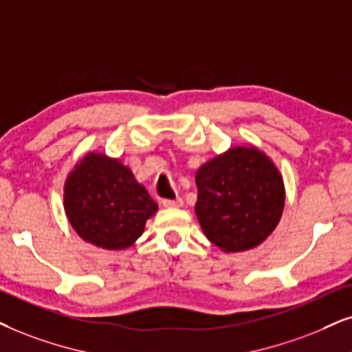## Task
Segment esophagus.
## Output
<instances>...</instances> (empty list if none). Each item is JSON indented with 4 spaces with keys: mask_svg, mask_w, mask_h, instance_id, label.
I'll return each mask as SVG.
<instances>
[{
    "mask_svg": "<svg viewBox=\"0 0 352 352\" xmlns=\"http://www.w3.org/2000/svg\"><path fill=\"white\" fill-rule=\"evenodd\" d=\"M162 204L164 208H168V209H177V208H182V198H175V199H162Z\"/></svg>",
    "mask_w": 352,
    "mask_h": 352,
    "instance_id": "34e87169",
    "label": "esophagus"
}]
</instances>
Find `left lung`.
<instances>
[{
	"instance_id": "8db88e82",
	"label": "left lung",
	"mask_w": 352,
	"mask_h": 352,
	"mask_svg": "<svg viewBox=\"0 0 352 352\" xmlns=\"http://www.w3.org/2000/svg\"><path fill=\"white\" fill-rule=\"evenodd\" d=\"M195 182L199 226L221 250L258 247L281 219L286 201L283 177L255 146H234L216 155L198 168Z\"/></svg>"
}]
</instances>
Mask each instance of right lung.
<instances>
[{"instance_id": "right-lung-1", "label": "right lung", "mask_w": 352, "mask_h": 352, "mask_svg": "<svg viewBox=\"0 0 352 352\" xmlns=\"http://www.w3.org/2000/svg\"><path fill=\"white\" fill-rule=\"evenodd\" d=\"M65 212L71 228L92 245L124 250L144 232L157 203L120 159L87 153L65 182Z\"/></svg>"}]
</instances>
